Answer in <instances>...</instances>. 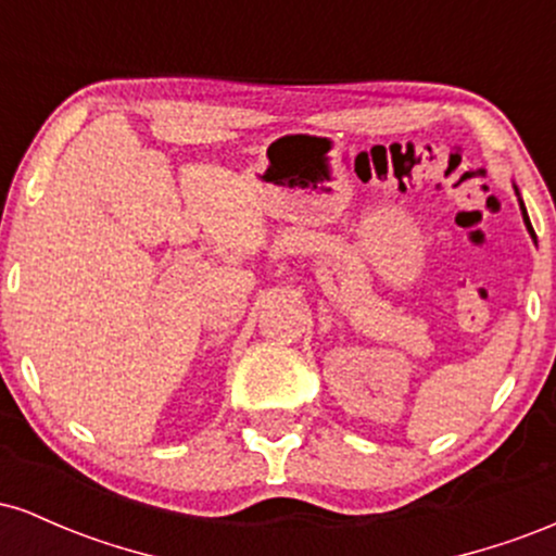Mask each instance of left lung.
<instances>
[{"mask_svg":"<svg viewBox=\"0 0 556 556\" xmlns=\"http://www.w3.org/2000/svg\"><path fill=\"white\" fill-rule=\"evenodd\" d=\"M515 195H518V201H520V212H522V222H526V225H531V222H528V212H526V203H522V198H520V190H518V185H515Z\"/></svg>","mask_w":556,"mask_h":556,"instance_id":"1","label":"left lung"}]
</instances>
